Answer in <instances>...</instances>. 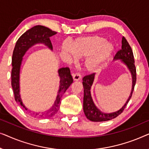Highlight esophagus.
Instances as JSON below:
<instances>
[{"label": "esophagus", "instance_id": "34e87169", "mask_svg": "<svg viewBox=\"0 0 149 149\" xmlns=\"http://www.w3.org/2000/svg\"><path fill=\"white\" fill-rule=\"evenodd\" d=\"M73 76V79H74V81H77V80H79V79H81V75L79 73H75V74H73L72 75Z\"/></svg>", "mask_w": 149, "mask_h": 149}]
</instances>
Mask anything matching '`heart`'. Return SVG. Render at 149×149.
Returning <instances> with one entry per match:
<instances>
[{
    "mask_svg": "<svg viewBox=\"0 0 149 149\" xmlns=\"http://www.w3.org/2000/svg\"><path fill=\"white\" fill-rule=\"evenodd\" d=\"M105 38L99 36L77 38L72 42V47L63 44L61 54L68 61H73L75 57L86 58L84 61L85 70L95 72L101 65L109 59L114 51L112 43L107 42Z\"/></svg>",
    "mask_w": 149,
    "mask_h": 149,
    "instance_id": "heart-1",
    "label": "heart"
}]
</instances>
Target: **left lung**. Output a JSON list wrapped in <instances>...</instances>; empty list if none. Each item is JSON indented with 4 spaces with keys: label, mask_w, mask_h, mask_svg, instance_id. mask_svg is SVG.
<instances>
[{
    "label": "left lung",
    "mask_w": 149,
    "mask_h": 149,
    "mask_svg": "<svg viewBox=\"0 0 149 149\" xmlns=\"http://www.w3.org/2000/svg\"><path fill=\"white\" fill-rule=\"evenodd\" d=\"M121 49L117 52L114 56L113 60L120 59L121 62H123L125 65L127 66L130 72L131 73L132 78V91L130 95L129 96L128 99L127 100L124 105L121 107L120 109L117 111L110 113H105L98 109L94 103L93 98L91 96V89L93 85L94 79H95V74H92L87 75L83 77V86H84V102H83V109L84 112L87 119L92 121H105L111 119L116 118L119 115H120L123 111L125 106L128 103L130 99L132 97V93L134 89V86L136 81V70L134 64V58L132 50L129 43L127 42V40L124 37L122 38L121 40Z\"/></svg>",
    "instance_id": "8db88e82"
}]
</instances>
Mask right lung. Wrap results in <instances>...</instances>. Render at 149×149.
Instances as JSON below:
<instances>
[{
  "instance_id": "obj_1",
  "label": "right lung",
  "mask_w": 149,
  "mask_h": 149,
  "mask_svg": "<svg viewBox=\"0 0 149 149\" xmlns=\"http://www.w3.org/2000/svg\"><path fill=\"white\" fill-rule=\"evenodd\" d=\"M56 32L51 29L43 26H36L21 36L17 41L15 46L12 56V71H11V86L13 91L15 99L21 106L28 111L22 100L20 96L19 88V74L23 56L28 50L36 44H43L53 50V45L50 40V37L56 34ZM58 76L60 78V85L56 95L55 101L51 108L42 113H33V116L43 118H50L57 113L59 109L61 100L62 96L65 93L67 89L73 83V78L71 75L70 70L68 68H62L58 70Z\"/></svg>"
}]
</instances>
